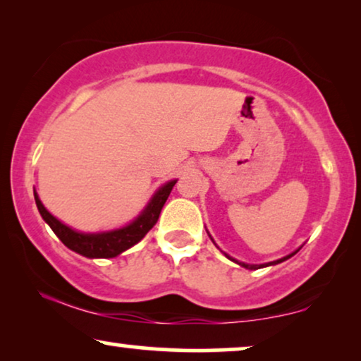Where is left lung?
Returning <instances> with one entry per match:
<instances>
[{
    "label": "left lung",
    "instance_id": "1",
    "mask_svg": "<svg viewBox=\"0 0 361 361\" xmlns=\"http://www.w3.org/2000/svg\"><path fill=\"white\" fill-rule=\"evenodd\" d=\"M295 253H298V251H294V253H290V255H288V256H284V258H281V259H278V261H273V263H266V264H246V263H240V261H236V259H233V258H230L228 255L225 253V256L228 259H231V261H235V263H238L240 266H243V268H246V269H259V268H264V266H271V264H278V263H283V261H286V259H289L290 256H294Z\"/></svg>",
    "mask_w": 361,
    "mask_h": 361
}]
</instances>
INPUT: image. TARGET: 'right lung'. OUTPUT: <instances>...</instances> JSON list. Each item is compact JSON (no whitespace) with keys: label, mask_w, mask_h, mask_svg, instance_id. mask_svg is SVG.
<instances>
[{"label":"right lung","mask_w":361,"mask_h":361,"mask_svg":"<svg viewBox=\"0 0 361 361\" xmlns=\"http://www.w3.org/2000/svg\"><path fill=\"white\" fill-rule=\"evenodd\" d=\"M177 180H171L157 189L152 195L149 204L145 207L141 215L136 220H133L130 225L123 226V228L102 231V233H80V231L72 230L71 226L63 225L61 220L51 215L42 202L34 190V199H36L37 210L44 221L51 226L54 233L59 236V240L67 246L68 250L75 251V253L87 256V258H115L123 251H126L131 246H135L137 241L145 238V235L156 225L159 219L162 207H164L167 197H169L172 187Z\"/></svg>","instance_id":"right-lung-1"}]
</instances>
